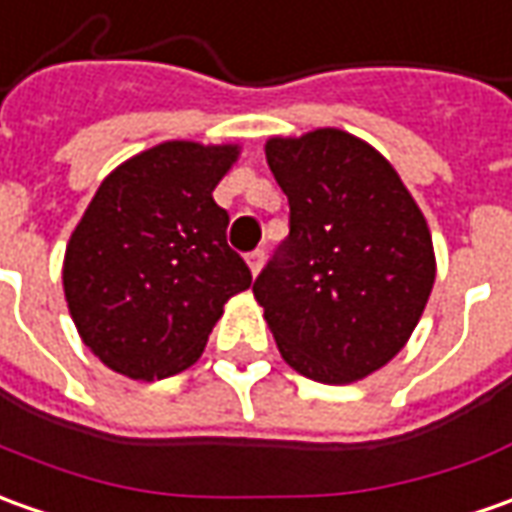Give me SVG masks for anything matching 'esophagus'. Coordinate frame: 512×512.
Here are the masks:
<instances>
[{
    "label": "esophagus",
    "instance_id": "1",
    "mask_svg": "<svg viewBox=\"0 0 512 512\" xmlns=\"http://www.w3.org/2000/svg\"><path fill=\"white\" fill-rule=\"evenodd\" d=\"M263 257H266V252H263V249H255V252H249V255H246V263H249L252 274H257V271L263 269Z\"/></svg>",
    "mask_w": 512,
    "mask_h": 512
}]
</instances>
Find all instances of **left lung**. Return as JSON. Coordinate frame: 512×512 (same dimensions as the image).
Masks as SVG:
<instances>
[{
  "instance_id": "obj_1",
  "label": "left lung",
  "mask_w": 512,
  "mask_h": 512,
  "mask_svg": "<svg viewBox=\"0 0 512 512\" xmlns=\"http://www.w3.org/2000/svg\"><path fill=\"white\" fill-rule=\"evenodd\" d=\"M288 238L255 280L283 358L319 384H350L401 353L434 285L426 218L384 156L339 128L271 137Z\"/></svg>"
}]
</instances>
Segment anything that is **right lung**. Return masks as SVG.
Segmentation results:
<instances>
[{"label":"right lung","mask_w":512,"mask_h":512,"mask_svg":"<svg viewBox=\"0 0 512 512\" xmlns=\"http://www.w3.org/2000/svg\"><path fill=\"white\" fill-rule=\"evenodd\" d=\"M238 145L162 142L97 187L66 243L64 294L83 344L134 381L196 364L229 297L252 271L227 243L212 190Z\"/></svg>","instance_id":"1"}]
</instances>
